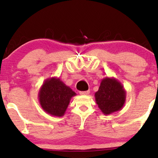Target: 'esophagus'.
Wrapping results in <instances>:
<instances>
[{
  "instance_id": "1",
  "label": "esophagus",
  "mask_w": 158,
  "mask_h": 158,
  "mask_svg": "<svg viewBox=\"0 0 158 158\" xmlns=\"http://www.w3.org/2000/svg\"><path fill=\"white\" fill-rule=\"evenodd\" d=\"M89 93H90V91H89V90L85 91H79V94H81V95H88Z\"/></svg>"
}]
</instances>
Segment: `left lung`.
Instances as JSON below:
<instances>
[{"instance_id":"obj_1","label":"left lung","mask_w":158,"mask_h":158,"mask_svg":"<svg viewBox=\"0 0 158 158\" xmlns=\"http://www.w3.org/2000/svg\"><path fill=\"white\" fill-rule=\"evenodd\" d=\"M96 102L102 112L109 115L118 111L126 102V91L121 82L114 77H105L94 94Z\"/></svg>"}]
</instances>
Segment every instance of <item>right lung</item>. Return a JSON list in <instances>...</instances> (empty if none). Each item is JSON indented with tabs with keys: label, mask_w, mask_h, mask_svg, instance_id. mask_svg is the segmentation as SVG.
<instances>
[{
	"label": "right lung",
	"mask_w": 158,
	"mask_h": 158,
	"mask_svg": "<svg viewBox=\"0 0 158 158\" xmlns=\"http://www.w3.org/2000/svg\"><path fill=\"white\" fill-rule=\"evenodd\" d=\"M77 94L57 77L44 80L38 93L42 109L53 116L62 117L69 104L70 100Z\"/></svg>",
	"instance_id": "obj_1"
}]
</instances>
